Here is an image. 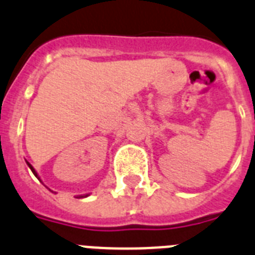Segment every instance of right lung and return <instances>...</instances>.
<instances>
[{"instance_id":"right-lung-1","label":"right lung","mask_w":255,"mask_h":255,"mask_svg":"<svg viewBox=\"0 0 255 255\" xmlns=\"http://www.w3.org/2000/svg\"><path fill=\"white\" fill-rule=\"evenodd\" d=\"M26 164L29 165V168H30V170H32V172H33V174H34V176H35V177H38V176H37V172H35V170H34V168H33V167H32V165H30V164H29V163H28V161H26ZM79 198H83V196H79Z\"/></svg>"}]
</instances>
